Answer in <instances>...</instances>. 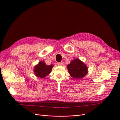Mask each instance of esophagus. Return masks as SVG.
I'll return each mask as SVG.
<instances>
[{
    "mask_svg": "<svg viewBox=\"0 0 120 120\" xmlns=\"http://www.w3.org/2000/svg\"><path fill=\"white\" fill-rule=\"evenodd\" d=\"M57 65L59 66H63V64L62 63H60V62L57 63Z\"/></svg>",
    "mask_w": 120,
    "mask_h": 120,
    "instance_id": "esophagus-1",
    "label": "esophagus"
}]
</instances>
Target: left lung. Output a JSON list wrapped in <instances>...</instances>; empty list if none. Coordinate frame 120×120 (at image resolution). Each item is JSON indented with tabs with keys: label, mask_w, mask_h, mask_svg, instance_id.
Wrapping results in <instances>:
<instances>
[{
	"label": "left lung",
	"mask_w": 120,
	"mask_h": 120,
	"mask_svg": "<svg viewBox=\"0 0 120 120\" xmlns=\"http://www.w3.org/2000/svg\"><path fill=\"white\" fill-rule=\"evenodd\" d=\"M70 76L75 79L83 78L88 73L87 66L79 59H75L67 65Z\"/></svg>",
	"instance_id": "obj_1"
}]
</instances>
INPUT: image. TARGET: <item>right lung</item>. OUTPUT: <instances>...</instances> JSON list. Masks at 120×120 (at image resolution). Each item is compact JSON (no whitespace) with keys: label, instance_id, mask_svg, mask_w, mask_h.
Instances as JSON below:
<instances>
[{"label":"right lung","instance_id":"1","mask_svg":"<svg viewBox=\"0 0 120 120\" xmlns=\"http://www.w3.org/2000/svg\"><path fill=\"white\" fill-rule=\"evenodd\" d=\"M53 67L52 64L47 65L45 62L41 61L34 66V74L37 77L44 78L51 72Z\"/></svg>","mask_w":120,"mask_h":120}]
</instances>
